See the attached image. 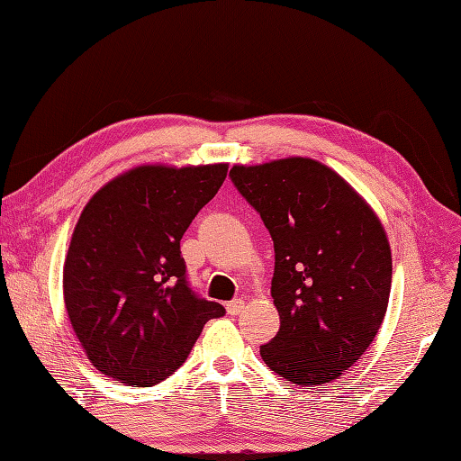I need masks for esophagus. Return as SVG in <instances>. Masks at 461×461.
Here are the masks:
<instances>
[{
  "label": "esophagus",
  "mask_w": 461,
  "mask_h": 461,
  "mask_svg": "<svg viewBox=\"0 0 461 461\" xmlns=\"http://www.w3.org/2000/svg\"><path fill=\"white\" fill-rule=\"evenodd\" d=\"M243 308H246V303H243V300H233L228 305H225V310H228L230 315H240L243 312Z\"/></svg>",
  "instance_id": "1"
}]
</instances>
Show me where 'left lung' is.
Returning <instances> with one entry per match:
<instances>
[{"mask_svg": "<svg viewBox=\"0 0 461 461\" xmlns=\"http://www.w3.org/2000/svg\"><path fill=\"white\" fill-rule=\"evenodd\" d=\"M233 185L274 240L279 331L259 348L284 380H338L377 336L392 287L387 233L362 195L312 158L233 166Z\"/></svg>", "mask_w": 461, "mask_h": 461, "instance_id": "obj_1", "label": "left lung"}]
</instances>
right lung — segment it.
I'll use <instances>...</instances> for the list:
<instances>
[{
  "label": "right lung",
  "mask_w": 461,
  "mask_h": 461,
  "mask_svg": "<svg viewBox=\"0 0 461 461\" xmlns=\"http://www.w3.org/2000/svg\"><path fill=\"white\" fill-rule=\"evenodd\" d=\"M225 176L228 164L138 166L97 189L81 212L63 264V302L87 359L115 382H164L205 323L225 313L189 290L179 251Z\"/></svg>",
  "instance_id": "obj_1"
}]
</instances>
